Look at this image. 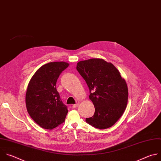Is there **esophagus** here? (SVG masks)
I'll list each match as a JSON object with an SVG mask.
<instances>
[{"mask_svg":"<svg viewBox=\"0 0 161 161\" xmlns=\"http://www.w3.org/2000/svg\"><path fill=\"white\" fill-rule=\"evenodd\" d=\"M78 105H79V103H78L76 104H74V105H73V108H78Z\"/></svg>","mask_w":161,"mask_h":161,"instance_id":"esophagus-1","label":"esophagus"}]
</instances>
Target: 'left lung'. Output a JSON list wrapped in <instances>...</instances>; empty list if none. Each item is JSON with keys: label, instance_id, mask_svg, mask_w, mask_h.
Wrapping results in <instances>:
<instances>
[{"label": "left lung", "instance_id": "8db88e82", "mask_svg": "<svg viewBox=\"0 0 161 161\" xmlns=\"http://www.w3.org/2000/svg\"><path fill=\"white\" fill-rule=\"evenodd\" d=\"M76 69L89 88V98L95 110L86 121L100 130L111 127L126 108L128 89L125 80L112 63L103 59L80 61Z\"/></svg>", "mask_w": 161, "mask_h": 161}]
</instances>
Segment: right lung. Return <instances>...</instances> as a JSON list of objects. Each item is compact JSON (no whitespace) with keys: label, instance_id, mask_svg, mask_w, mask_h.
I'll return each instance as SVG.
<instances>
[{"label":"right lung","instance_id":"add662e5","mask_svg":"<svg viewBox=\"0 0 161 161\" xmlns=\"http://www.w3.org/2000/svg\"><path fill=\"white\" fill-rule=\"evenodd\" d=\"M69 63L52 62L42 66L31 77L26 93L27 111L41 128L52 130L65 121L68 113L56 85Z\"/></svg>","mask_w":161,"mask_h":161}]
</instances>
